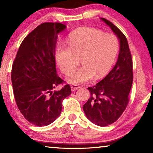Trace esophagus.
<instances>
[{"label": "esophagus", "instance_id": "1", "mask_svg": "<svg viewBox=\"0 0 153 153\" xmlns=\"http://www.w3.org/2000/svg\"><path fill=\"white\" fill-rule=\"evenodd\" d=\"M79 88H80V86H79V85H76V84H72V85H71V89H72V91H76V90L79 89Z\"/></svg>", "mask_w": 153, "mask_h": 153}]
</instances>
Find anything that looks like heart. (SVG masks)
I'll return each instance as SVG.
<instances>
[{
	"label": "heart",
	"instance_id": "1",
	"mask_svg": "<svg viewBox=\"0 0 153 153\" xmlns=\"http://www.w3.org/2000/svg\"><path fill=\"white\" fill-rule=\"evenodd\" d=\"M67 45H58L56 60L60 70L69 75L81 57L80 68L73 71L68 79L72 84L88 82L95 76L100 79L111 69L119 49V42L113 33H103L99 29L82 27L71 33Z\"/></svg>",
	"mask_w": 153,
	"mask_h": 153
}]
</instances>
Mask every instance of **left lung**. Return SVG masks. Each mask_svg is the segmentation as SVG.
<instances>
[{
    "instance_id": "obj_1",
    "label": "left lung",
    "mask_w": 153,
    "mask_h": 153,
    "mask_svg": "<svg viewBox=\"0 0 153 153\" xmlns=\"http://www.w3.org/2000/svg\"><path fill=\"white\" fill-rule=\"evenodd\" d=\"M120 39L116 64L101 81L88 87L91 97L83 106L85 116L98 126L105 127L120 118L129 103L133 82L132 58L125 35L114 24L102 18Z\"/></svg>"
}]
</instances>
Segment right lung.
Segmentation results:
<instances>
[{
	"instance_id": "right-lung-1",
	"label": "right lung",
	"mask_w": 153,
	"mask_h": 153,
	"mask_svg": "<svg viewBox=\"0 0 153 153\" xmlns=\"http://www.w3.org/2000/svg\"><path fill=\"white\" fill-rule=\"evenodd\" d=\"M66 26L45 22L22 41L12 64L11 79L14 99L23 116L38 127L51 124L59 117L62 101L70 95V85L56 74L55 48L58 34Z\"/></svg>"
}]
</instances>
